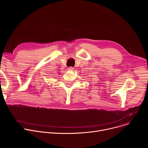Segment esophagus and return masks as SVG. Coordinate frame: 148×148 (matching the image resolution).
Masks as SVG:
<instances>
[{"mask_svg":"<svg viewBox=\"0 0 148 148\" xmlns=\"http://www.w3.org/2000/svg\"><path fill=\"white\" fill-rule=\"evenodd\" d=\"M74 69L73 67H70L68 68V70H70V71H72V70H73Z\"/></svg>","mask_w":148,"mask_h":148,"instance_id":"34e87169","label":"esophagus"}]
</instances>
